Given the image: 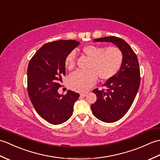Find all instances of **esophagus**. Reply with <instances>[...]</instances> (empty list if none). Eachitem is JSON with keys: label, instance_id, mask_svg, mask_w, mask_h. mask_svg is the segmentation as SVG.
<instances>
[{"label": "esophagus", "instance_id": "esophagus-1", "mask_svg": "<svg viewBox=\"0 0 160 160\" xmlns=\"http://www.w3.org/2000/svg\"><path fill=\"white\" fill-rule=\"evenodd\" d=\"M87 95V93H80V96H81L84 97V96H86Z\"/></svg>", "mask_w": 160, "mask_h": 160}]
</instances>
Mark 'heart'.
I'll return each instance as SVG.
<instances>
[{
  "instance_id": "b5f03b06",
  "label": "heart",
  "mask_w": 160,
  "mask_h": 160,
  "mask_svg": "<svg viewBox=\"0 0 160 160\" xmlns=\"http://www.w3.org/2000/svg\"><path fill=\"white\" fill-rule=\"evenodd\" d=\"M84 54L89 58L91 70L83 71L78 70L71 73L68 78V84L73 90L87 91L92 87L97 80V75L101 80H107L116 75L124 62V54L118 47H107L89 45L82 48ZM76 64V52L74 51L67 54L64 65L71 69Z\"/></svg>"
}]
</instances>
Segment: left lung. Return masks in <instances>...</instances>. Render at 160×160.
<instances>
[{
    "instance_id": "8db88e82",
    "label": "left lung",
    "mask_w": 160,
    "mask_h": 160,
    "mask_svg": "<svg viewBox=\"0 0 160 160\" xmlns=\"http://www.w3.org/2000/svg\"><path fill=\"white\" fill-rule=\"evenodd\" d=\"M93 40L113 43L124 54V62L119 72L103 85L107 89L93 91L97 100L91 106L93 114L98 120L114 122L127 113L140 87L141 78L138 57L131 46L120 38L107 36Z\"/></svg>"
}]
</instances>
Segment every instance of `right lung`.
<instances>
[{
	"mask_svg": "<svg viewBox=\"0 0 160 160\" xmlns=\"http://www.w3.org/2000/svg\"><path fill=\"white\" fill-rule=\"evenodd\" d=\"M79 44L73 40L46 43L29 60L28 91L30 100L40 116L50 124H60L69 120L74 102L80 96L70 90L65 95L58 93L65 75V58Z\"/></svg>",
	"mask_w": 160,
	"mask_h": 160,
	"instance_id": "add662e5",
	"label": "right lung"
}]
</instances>
